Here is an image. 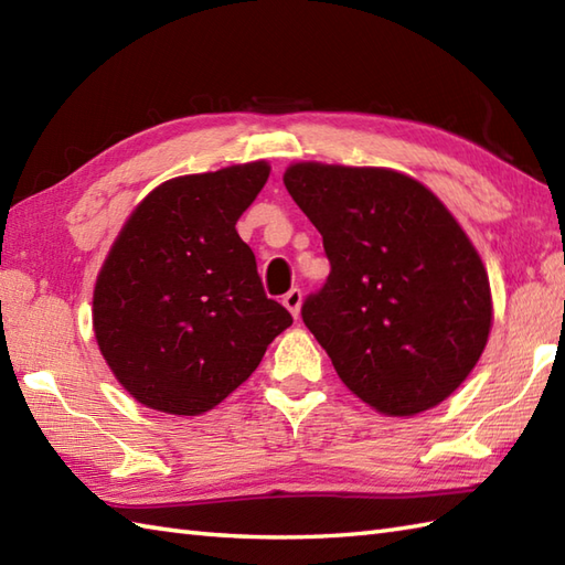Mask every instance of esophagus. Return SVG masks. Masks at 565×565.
Segmentation results:
<instances>
[{"instance_id": "obj_1", "label": "esophagus", "mask_w": 565, "mask_h": 565, "mask_svg": "<svg viewBox=\"0 0 565 565\" xmlns=\"http://www.w3.org/2000/svg\"><path fill=\"white\" fill-rule=\"evenodd\" d=\"M301 301H303V294H301V289H291L289 294L284 296V301H281V303L291 310V316H294V318H298V316H301Z\"/></svg>"}]
</instances>
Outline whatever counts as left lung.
Listing matches in <instances>:
<instances>
[{
  "mask_svg": "<svg viewBox=\"0 0 565 565\" xmlns=\"http://www.w3.org/2000/svg\"><path fill=\"white\" fill-rule=\"evenodd\" d=\"M284 184L330 259L301 316L344 386L393 417L449 398L493 320L486 267L461 225L413 177L381 167L298 162Z\"/></svg>",
  "mask_w": 565,
  "mask_h": 565,
  "instance_id": "1",
  "label": "left lung"
}]
</instances>
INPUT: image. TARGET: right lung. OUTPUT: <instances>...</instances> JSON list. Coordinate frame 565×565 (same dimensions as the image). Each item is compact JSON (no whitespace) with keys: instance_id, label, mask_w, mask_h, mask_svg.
Here are the masks:
<instances>
[{"instance_id":"right-lung-1","label":"right lung","mask_w":565,"mask_h":565,"mask_svg":"<svg viewBox=\"0 0 565 565\" xmlns=\"http://www.w3.org/2000/svg\"><path fill=\"white\" fill-rule=\"evenodd\" d=\"M269 164L170 179L140 201L94 286V334L142 405L201 415L227 398L294 318L264 294L235 223Z\"/></svg>"}]
</instances>
